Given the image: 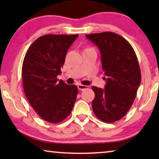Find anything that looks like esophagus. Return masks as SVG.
Returning a JSON list of instances; mask_svg holds the SVG:
<instances>
[{"label": "esophagus", "instance_id": "obj_1", "mask_svg": "<svg viewBox=\"0 0 159 159\" xmlns=\"http://www.w3.org/2000/svg\"><path fill=\"white\" fill-rule=\"evenodd\" d=\"M78 87V89H79L80 90H86V89H88L89 87L87 86V85H83V84H78L77 85Z\"/></svg>", "mask_w": 159, "mask_h": 159}]
</instances>
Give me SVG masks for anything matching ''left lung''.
Instances as JSON below:
<instances>
[{
    "instance_id": "obj_1",
    "label": "left lung",
    "mask_w": 159,
    "mask_h": 159,
    "mask_svg": "<svg viewBox=\"0 0 159 159\" xmlns=\"http://www.w3.org/2000/svg\"><path fill=\"white\" fill-rule=\"evenodd\" d=\"M98 47L101 56L104 89L93 86V112L100 120L113 123L125 116L135 99L141 82L138 58L132 45L111 32L86 34Z\"/></svg>"
}]
</instances>
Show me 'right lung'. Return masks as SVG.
Instances as JSON below:
<instances>
[{
    "label": "right lung",
    "mask_w": 159,
    "mask_h": 159,
    "mask_svg": "<svg viewBox=\"0 0 159 159\" xmlns=\"http://www.w3.org/2000/svg\"><path fill=\"white\" fill-rule=\"evenodd\" d=\"M78 34H45L37 39L26 53L22 64L23 88L27 98L43 119L62 121L70 114L77 87L58 81L67 51Z\"/></svg>",
    "instance_id": "right-lung-1"
}]
</instances>
